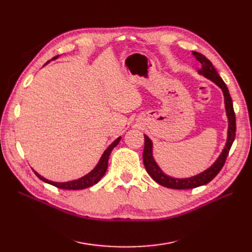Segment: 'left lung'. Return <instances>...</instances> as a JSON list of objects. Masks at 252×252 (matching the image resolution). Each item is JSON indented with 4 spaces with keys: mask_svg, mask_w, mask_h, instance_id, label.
<instances>
[{
    "mask_svg": "<svg viewBox=\"0 0 252 252\" xmlns=\"http://www.w3.org/2000/svg\"><path fill=\"white\" fill-rule=\"evenodd\" d=\"M192 55L202 64V68L199 70V73L203 74L205 78L211 80L213 83H216L223 91L225 98V108L228 117V138L222 154L220 155L217 161L213 163L212 166H210L207 170H205L202 173L196 174L191 178L175 179L165 174L158 166L154 157H152V142L147 135L144 134L145 146L143 151V162L145 168H146L148 174L158 183V184L172 189H191L207 184V183H209L212 179H215L216 175L223 168L235 138V114L233 110L231 96L229 94V90H228L226 84L224 83L222 78L220 77L216 70V68L213 67L212 63L207 58L203 56L202 53L196 51H192Z\"/></svg>",
    "mask_w": 252,
    "mask_h": 252,
    "instance_id": "obj_1",
    "label": "left lung"
}]
</instances>
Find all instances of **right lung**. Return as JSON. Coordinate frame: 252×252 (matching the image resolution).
Returning <instances> with one entry per match:
<instances>
[{
	"mask_svg": "<svg viewBox=\"0 0 252 252\" xmlns=\"http://www.w3.org/2000/svg\"><path fill=\"white\" fill-rule=\"evenodd\" d=\"M57 58H58V56L55 57L53 59H57ZM120 141H121V138H118L116 141L112 142V144L109 145V147L104 151V154H103L102 158H100V161H98L97 165L95 166V168L94 170H91L88 174L84 175V177H82L81 179L70 181V182H65V183H57V182H52V181H49L47 179L43 178L42 175H40L39 173H37L34 170H33V172L35 173L36 177L39 178L40 180H42L43 182L48 183V184L53 185V186H56V187L61 188V189L80 190V189H84V188H88L90 186L96 184V183L100 181L101 178L105 174L106 170H107V168H108V158H109V156L111 154L112 149L117 146Z\"/></svg>",
	"mask_w": 252,
	"mask_h": 252,
	"instance_id": "1",
	"label": "right lung"
}]
</instances>
